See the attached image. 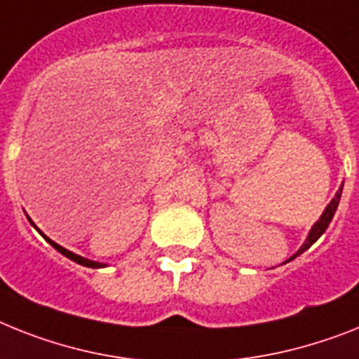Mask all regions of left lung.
I'll list each match as a JSON object with an SVG mask.
<instances>
[{"instance_id":"obj_1","label":"left lung","mask_w":359,"mask_h":359,"mask_svg":"<svg viewBox=\"0 0 359 359\" xmlns=\"http://www.w3.org/2000/svg\"><path fill=\"white\" fill-rule=\"evenodd\" d=\"M341 192H343V183H341V187L337 189L336 196H334L332 200H330V203H328V205L325 207V211H323V215L319 216V220L316 222V224H313V226H312V229H310V233H308V236H306V240H304V242H303V245H301V248H299V250H297V253L292 255V257H290V259L286 260V262H290V260H293V259H295V257H299V255H301V253H304V251H306L308 248H310V245H312L313 242H316V240H318L319 236H321L323 233H325V231H327L328 224L332 222L334 215H336V211H337V205H339V200H341Z\"/></svg>"}]
</instances>
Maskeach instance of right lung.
<instances>
[{
  "mask_svg": "<svg viewBox=\"0 0 359 359\" xmlns=\"http://www.w3.org/2000/svg\"><path fill=\"white\" fill-rule=\"evenodd\" d=\"M29 222H31V226L34 227V229H36L38 233H40V235L43 236V238H46L47 242H49V244H51L56 251H60V253L64 255V257H67V259H69V260H73V262H76V264H80V266H86V268H106V264H102V262H95V260L84 259V257H80V255L73 253V251L66 250V248H62V245H58V244H56V242H53V240L49 238V236L43 235V233H41V231L38 229L36 226H34V222H32L31 218H29Z\"/></svg>",
  "mask_w": 359,
  "mask_h": 359,
  "instance_id": "add662e5",
  "label": "right lung"
}]
</instances>
